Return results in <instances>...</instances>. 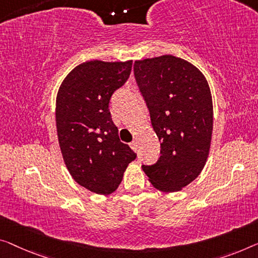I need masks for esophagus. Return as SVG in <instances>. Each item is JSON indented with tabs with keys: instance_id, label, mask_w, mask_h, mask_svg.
Listing matches in <instances>:
<instances>
[{
	"instance_id": "1",
	"label": "esophagus",
	"mask_w": 258,
	"mask_h": 258,
	"mask_svg": "<svg viewBox=\"0 0 258 258\" xmlns=\"http://www.w3.org/2000/svg\"><path fill=\"white\" fill-rule=\"evenodd\" d=\"M130 146H131V148H132L134 152H138V141H132L130 144Z\"/></svg>"
}]
</instances>
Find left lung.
Listing matches in <instances>:
<instances>
[{"label": "left lung", "mask_w": 258, "mask_h": 258, "mask_svg": "<svg viewBox=\"0 0 258 258\" xmlns=\"http://www.w3.org/2000/svg\"><path fill=\"white\" fill-rule=\"evenodd\" d=\"M134 78L161 141L160 157L142 166L154 187L175 192L205 166L213 128L209 83L201 71L174 55L134 62Z\"/></svg>", "instance_id": "obj_1"}]
</instances>
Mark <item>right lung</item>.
Wrapping results in <instances>:
<instances>
[{
	"instance_id": "right-lung-1",
	"label": "right lung",
	"mask_w": 258,
	"mask_h": 258,
	"mask_svg": "<svg viewBox=\"0 0 258 258\" xmlns=\"http://www.w3.org/2000/svg\"><path fill=\"white\" fill-rule=\"evenodd\" d=\"M132 61H88L63 80L56 96V131L72 177L95 194L110 195L137 154L119 139L109 103L125 84Z\"/></svg>"
}]
</instances>
